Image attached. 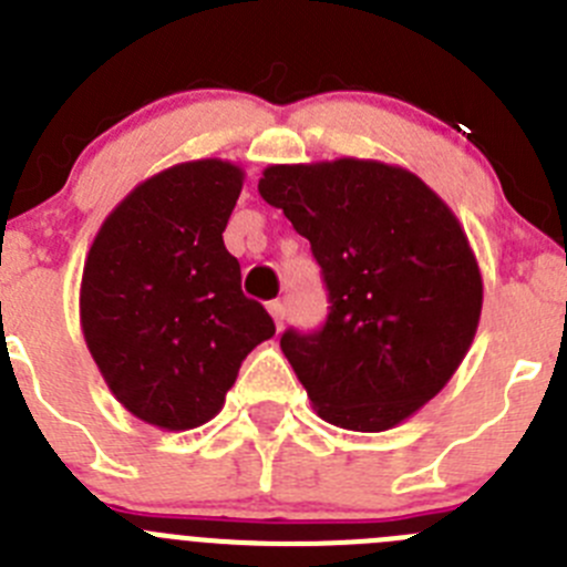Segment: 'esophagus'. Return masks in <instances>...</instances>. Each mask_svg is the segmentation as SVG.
<instances>
[{"mask_svg":"<svg viewBox=\"0 0 567 567\" xmlns=\"http://www.w3.org/2000/svg\"><path fill=\"white\" fill-rule=\"evenodd\" d=\"M269 315H272L275 327H284V320H287V307H284V300H272L269 303Z\"/></svg>","mask_w":567,"mask_h":567,"instance_id":"obj_1","label":"esophagus"}]
</instances>
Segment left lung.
Here are the masks:
<instances>
[{
	"mask_svg": "<svg viewBox=\"0 0 567 567\" xmlns=\"http://www.w3.org/2000/svg\"><path fill=\"white\" fill-rule=\"evenodd\" d=\"M260 198L303 235L329 292L327 323L280 349L327 423L385 432L443 389L468 352L483 278L434 189L363 158L272 164Z\"/></svg>",
	"mask_w": 567,
	"mask_h": 567,
	"instance_id": "8db88e82",
	"label": "left lung"
}]
</instances>
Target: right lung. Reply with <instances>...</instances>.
<instances>
[{"mask_svg":"<svg viewBox=\"0 0 567 567\" xmlns=\"http://www.w3.org/2000/svg\"><path fill=\"white\" fill-rule=\"evenodd\" d=\"M240 187V167L221 158L175 164L107 215L84 260L90 354L115 400L167 432L221 412L244 358L275 334L224 247Z\"/></svg>","mask_w":567,"mask_h":567,"instance_id":"obj_1","label":"right lung"}]
</instances>
